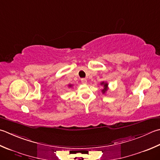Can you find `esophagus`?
<instances>
[{"instance_id":"1","label":"esophagus","mask_w":160,"mask_h":160,"mask_svg":"<svg viewBox=\"0 0 160 160\" xmlns=\"http://www.w3.org/2000/svg\"><path fill=\"white\" fill-rule=\"evenodd\" d=\"M81 82H82V84H87V80L85 78H82V79H81Z\"/></svg>"}]
</instances>
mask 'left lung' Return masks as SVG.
Listing matches in <instances>:
<instances>
[{
  "label": "left lung",
  "instance_id": "obj_1",
  "mask_svg": "<svg viewBox=\"0 0 160 160\" xmlns=\"http://www.w3.org/2000/svg\"><path fill=\"white\" fill-rule=\"evenodd\" d=\"M102 85L104 86V89L102 90V92L103 93H105L106 92H107V89H108V84L107 83H105V82H102L101 83Z\"/></svg>",
  "mask_w": 160,
  "mask_h": 160
}]
</instances>
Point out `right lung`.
Returning <instances> with one entry per match:
<instances>
[{
    "instance_id": "1",
    "label": "right lung",
    "mask_w": 160,
    "mask_h": 160,
    "mask_svg": "<svg viewBox=\"0 0 160 160\" xmlns=\"http://www.w3.org/2000/svg\"><path fill=\"white\" fill-rule=\"evenodd\" d=\"M68 86H69V87H72V85H71V84H70V85H68Z\"/></svg>"
}]
</instances>
